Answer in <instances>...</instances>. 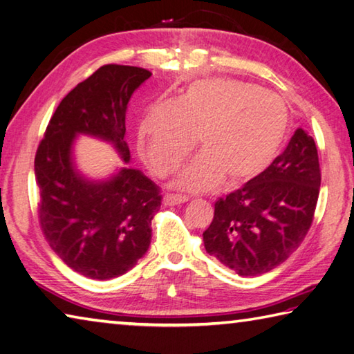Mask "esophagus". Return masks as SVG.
Listing matches in <instances>:
<instances>
[{
  "label": "esophagus",
  "instance_id": "esophagus-1",
  "mask_svg": "<svg viewBox=\"0 0 354 354\" xmlns=\"http://www.w3.org/2000/svg\"><path fill=\"white\" fill-rule=\"evenodd\" d=\"M188 200H189V197L182 196V194H165L163 203L165 205H178V203L188 202Z\"/></svg>",
  "mask_w": 354,
  "mask_h": 354
}]
</instances>
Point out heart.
<instances>
[{
	"label": "heart",
	"instance_id": "obj_1",
	"mask_svg": "<svg viewBox=\"0 0 354 354\" xmlns=\"http://www.w3.org/2000/svg\"><path fill=\"white\" fill-rule=\"evenodd\" d=\"M288 122V108L274 92L236 78H206L174 103L152 106L140 126L138 149L152 172L165 177L188 157L197 136L202 152L178 174V188L208 191L225 177L242 186L274 163Z\"/></svg>",
	"mask_w": 354,
	"mask_h": 354
}]
</instances>
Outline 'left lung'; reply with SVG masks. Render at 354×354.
Here are the masks:
<instances>
[{
    "mask_svg": "<svg viewBox=\"0 0 354 354\" xmlns=\"http://www.w3.org/2000/svg\"><path fill=\"white\" fill-rule=\"evenodd\" d=\"M319 189L315 138L299 128L262 176L214 203V218L203 232L206 251L239 276L271 271L310 231Z\"/></svg>",
    "mask_w": 354,
    "mask_h": 354,
    "instance_id": "1",
    "label": "left lung"
}]
</instances>
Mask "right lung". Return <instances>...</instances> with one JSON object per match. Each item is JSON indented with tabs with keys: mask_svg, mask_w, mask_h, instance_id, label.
<instances>
[{
	"mask_svg": "<svg viewBox=\"0 0 354 354\" xmlns=\"http://www.w3.org/2000/svg\"><path fill=\"white\" fill-rule=\"evenodd\" d=\"M151 75L136 66H102L62 100L38 145L39 226L57 256L82 276H122L149 248L151 220L162 205L158 186L129 168L89 182L73 168L71 148L77 134L95 136L114 143L128 163L126 108Z\"/></svg>",
	"mask_w": 354,
	"mask_h": 354,
	"instance_id": "obj_1",
	"label": "right lung"
}]
</instances>
